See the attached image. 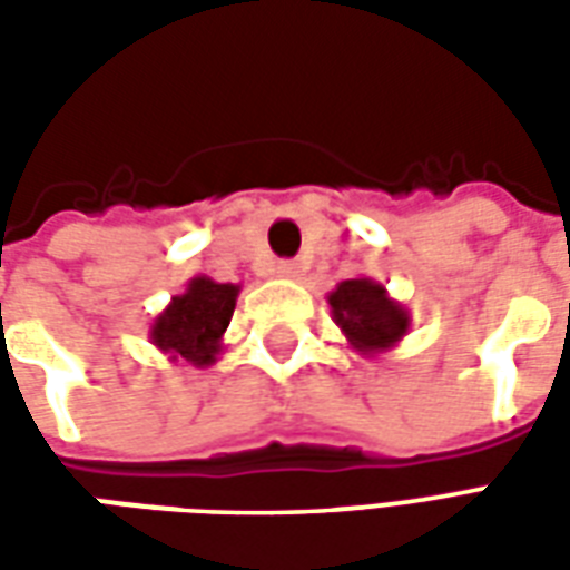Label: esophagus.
I'll use <instances>...</instances> for the list:
<instances>
[{
	"mask_svg": "<svg viewBox=\"0 0 570 570\" xmlns=\"http://www.w3.org/2000/svg\"><path fill=\"white\" fill-rule=\"evenodd\" d=\"M277 277H286V281H293V277H298V272H302V265L293 259H281V262H274V268H272Z\"/></svg>",
	"mask_w": 570,
	"mask_h": 570,
	"instance_id": "esophagus-1",
	"label": "esophagus"
}]
</instances>
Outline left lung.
<instances>
[{
  "label": "left lung",
  "mask_w": 570,
  "mask_h": 570,
  "mask_svg": "<svg viewBox=\"0 0 570 570\" xmlns=\"http://www.w3.org/2000/svg\"><path fill=\"white\" fill-rule=\"evenodd\" d=\"M330 308L351 347L363 354H379L394 347L409 330V311L370 277L342 281L330 293Z\"/></svg>",
  "instance_id": "1"
}]
</instances>
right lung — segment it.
<instances>
[{"mask_svg":"<svg viewBox=\"0 0 570 570\" xmlns=\"http://www.w3.org/2000/svg\"><path fill=\"white\" fill-rule=\"evenodd\" d=\"M240 286L216 284L210 277H191L183 296L155 317L151 345L191 366H210L223 351V333L232 323Z\"/></svg>","mask_w":570,"mask_h":570,"instance_id":"obj_1","label":"right lung"}]
</instances>
